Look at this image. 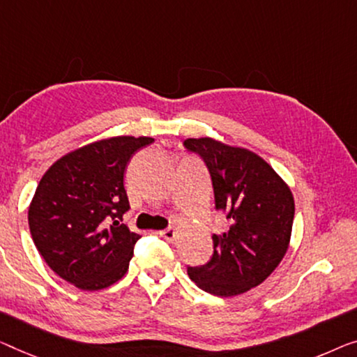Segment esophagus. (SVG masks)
Segmentation results:
<instances>
[{
	"label": "esophagus",
	"instance_id": "1",
	"mask_svg": "<svg viewBox=\"0 0 357 357\" xmlns=\"http://www.w3.org/2000/svg\"><path fill=\"white\" fill-rule=\"evenodd\" d=\"M158 234H160V237H163L165 241H168V242H173L174 238H176V231H174L173 227H168V229H163Z\"/></svg>",
	"mask_w": 357,
	"mask_h": 357
}]
</instances>
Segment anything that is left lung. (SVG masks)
I'll return each instance as SVG.
<instances>
[{"instance_id":"1","label":"left lung","mask_w":357,"mask_h":357,"mask_svg":"<svg viewBox=\"0 0 357 357\" xmlns=\"http://www.w3.org/2000/svg\"><path fill=\"white\" fill-rule=\"evenodd\" d=\"M204 158L218 210L231 227L213 236V257L188 268L197 287L216 296H236L264 282L289 250L295 200L289 184L258 153L213 137L184 141Z\"/></svg>"}]
</instances>
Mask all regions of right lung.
Instances as JSON below:
<instances>
[{
	"label": "right lung",
	"instance_id": "1",
	"mask_svg": "<svg viewBox=\"0 0 357 357\" xmlns=\"http://www.w3.org/2000/svg\"><path fill=\"white\" fill-rule=\"evenodd\" d=\"M153 137L114 136L78 147L47 168L29 206V226L43 259L77 289L119 282L141 236L121 225L130 202L126 163Z\"/></svg>",
	"mask_w": 357,
	"mask_h": 357
}]
</instances>
